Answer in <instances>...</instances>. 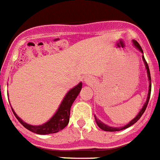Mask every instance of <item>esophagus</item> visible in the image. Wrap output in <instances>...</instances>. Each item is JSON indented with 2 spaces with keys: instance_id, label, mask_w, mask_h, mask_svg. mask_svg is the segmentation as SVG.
Returning a JSON list of instances; mask_svg holds the SVG:
<instances>
[{
  "instance_id": "esophagus-1",
  "label": "esophagus",
  "mask_w": 160,
  "mask_h": 160,
  "mask_svg": "<svg viewBox=\"0 0 160 160\" xmlns=\"http://www.w3.org/2000/svg\"><path fill=\"white\" fill-rule=\"evenodd\" d=\"M84 82H85V83H86V84L91 85V84H93V83L94 82V80L93 78H91L88 77V78H85Z\"/></svg>"
}]
</instances>
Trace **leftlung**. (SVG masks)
<instances>
[{"mask_svg": "<svg viewBox=\"0 0 160 160\" xmlns=\"http://www.w3.org/2000/svg\"><path fill=\"white\" fill-rule=\"evenodd\" d=\"M132 43H133V46H135V47L137 49H138V51L141 52V53H142V61H143V63H144V65H145V68H146V70H147V73H148V82H149V87H148V97H147L146 102L144 103L143 106H142V109H141L140 111L138 113V114H137L136 116L133 118L131 121H130V122H128L127 125L123 126V127H119V128H114V127H111V126H108V125H107V124L103 123L102 121H100V120L98 119V118L97 117L95 116V115H94L95 122H96V123H97L98 127L99 128H101L102 130H103V131H122V130L126 129V128H128L129 127L132 126L133 124H135V122H136L137 121H138V120L141 118V116H142V114H143L144 111H145V110H146L147 106H148V102H149L150 96H151V91H152V82H151L152 80H151V74H150L149 67H148V63H147L146 60H145V58H144L143 51H142V48H141V46H139V44H138V42H137L135 40H132Z\"/></svg>", "mask_w": 160, "mask_h": 160, "instance_id": "1", "label": "left lung"}]
</instances>
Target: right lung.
<instances>
[{"mask_svg":"<svg viewBox=\"0 0 160 160\" xmlns=\"http://www.w3.org/2000/svg\"><path fill=\"white\" fill-rule=\"evenodd\" d=\"M82 87V82H80L77 86L69 90L65 95V97L63 98L62 101L61 102L60 106L58 107L55 114L48 120L47 122L42 125L33 126L26 123L19 116H18V114L15 113L12 107L11 108H12L14 115L17 119L19 121L20 123L29 131L38 134V135H49V134L57 133L61 130L64 129L69 123L70 108H71V106L74 100L76 99V98L78 97V94L81 91Z\"/></svg>","mask_w":160,"mask_h":160,"instance_id":"1","label":"right lung"}]
</instances>
